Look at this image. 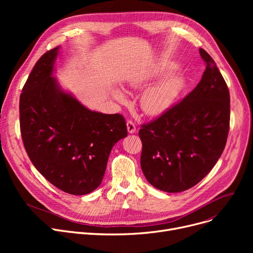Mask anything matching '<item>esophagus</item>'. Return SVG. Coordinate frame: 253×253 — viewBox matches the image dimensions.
I'll return each mask as SVG.
<instances>
[{
    "instance_id": "1",
    "label": "esophagus",
    "mask_w": 253,
    "mask_h": 253,
    "mask_svg": "<svg viewBox=\"0 0 253 253\" xmlns=\"http://www.w3.org/2000/svg\"><path fill=\"white\" fill-rule=\"evenodd\" d=\"M126 125H127V130H128V132L129 133H135V131H136V126H135V124L131 121V120H128L127 121V123H126Z\"/></svg>"
}]
</instances>
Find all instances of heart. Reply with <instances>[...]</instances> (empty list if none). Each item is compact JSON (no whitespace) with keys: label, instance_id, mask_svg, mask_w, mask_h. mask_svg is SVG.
Segmentation results:
<instances>
[{"label":"heart","instance_id":"1","mask_svg":"<svg viewBox=\"0 0 253 253\" xmlns=\"http://www.w3.org/2000/svg\"><path fill=\"white\" fill-rule=\"evenodd\" d=\"M175 69L174 64L161 63L153 69L134 74L128 80V86L140 89L149 85L154 80L169 74ZM185 85V78L180 73H172L161 81L145 89L140 96V108L149 116H159L167 112L174 103ZM112 95L120 102L126 101L125 93L118 88L112 90Z\"/></svg>","mask_w":253,"mask_h":253}]
</instances>
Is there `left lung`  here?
<instances>
[{
	"label": "left lung",
	"mask_w": 253,
	"mask_h": 253,
	"mask_svg": "<svg viewBox=\"0 0 253 253\" xmlns=\"http://www.w3.org/2000/svg\"><path fill=\"white\" fill-rule=\"evenodd\" d=\"M201 81L179 103L142 125L140 166L158 190L179 193L201 181L221 156L230 128V92L208 53Z\"/></svg>",
	"instance_id": "obj_1"
}]
</instances>
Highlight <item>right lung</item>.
<instances>
[{
  "label": "right lung",
  "mask_w": 253,
  "mask_h": 253,
  "mask_svg": "<svg viewBox=\"0 0 253 253\" xmlns=\"http://www.w3.org/2000/svg\"><path fill=\"white\" fill-rule=\"evenodd\" d=\"M60 47L38 60L19 101L20 131L32 163L65 193L99 187L114 145L127 136L123 116L91 111L53 77Z\"/></svg>",
  "instance_id": "right-lung-1"
}]
</instances>
